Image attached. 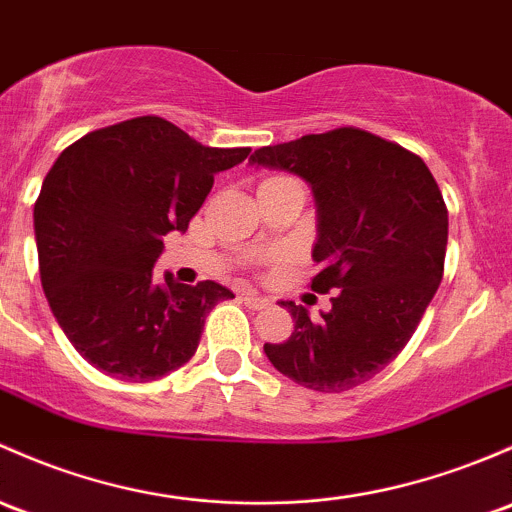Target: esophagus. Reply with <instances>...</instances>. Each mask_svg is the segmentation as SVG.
Wrapping results in <instances>:
<instances>
[{"label": "esophagus", "mask_w": 512, "mask_h": 512, "mask_svg": "<svg viewBox=\"0 0 512 512\" xmlns=\"http://www.w3.org/2000/svg\"><path fill=\"white\" fill-rule=\"evenodd\" d=\"M242 301H245V306H250V309H265V306L270 304V299L260 297V294H255V292L242 294Z\"/></svg>", "instance_id": "1"}]
</instances>
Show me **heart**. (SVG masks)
Listing matches in <instances>:
<instances>
[{"label":"heart","instance_id":"obj_1","mask_svg":"<svg viewBox=\"0 0 512 512\" xmlns=\"http://www.w3.org/2000/svg\"><path fill=\"white\" fill-rule=\"evenodd\" d=\"M267 181H270V179H267Z\"/></svg>","mask_w":512,"mask_h":512}]
</instances>
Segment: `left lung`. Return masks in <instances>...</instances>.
I'll list each match as a JSON object with an SVG mask.
<instances>
[{"label": "left lung", "instance_id": "left-lung-1", "mask_svg": "<svg viewBox=\"0 0 512 512\" xmlns=\"http://www.w3.org/2000/svg\"><path fill=\"white\" fill-rule=\"evenodd\" d=\"M250 166L289 171L311 186L321 272L331 309L279 301L292 314L284 343H265L270 363L297 385L343 392L363 385L407 346L444 274L449 213L417 154L355 127L255 149Z\"/></svg>", "mask_w": 512, "mask_h": 512}]
</instances>
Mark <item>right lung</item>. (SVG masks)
<instances>
[{
  "label": "right lung",
  "mask_w": 512,
  "mask_h": 512,
  "mask_svg": "<svg viewBox=\"0 0 512 512\" xmlns=\"http://www.w3.org/2000/svg\"><path fill=\"white\" fill-rule=\"evenodd\" d=\"M250 149L203 147L161 117L95 129L63 149L34 206L48 306L90 365L149 383L191 360L223 284L154 277L166 233H186L218 171Z\"/></svg>",
  "instance_id": "obj_1"
}]
</instances>
